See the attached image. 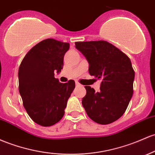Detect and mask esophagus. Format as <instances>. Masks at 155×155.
<instances>
[{"mask_svg": "<svg viewBox=\"0 0 155 155\" xmlns=\"http://www.w3.org/2000/svg\"><path fill=\"white\" fill-rule=\"evenodd\" d=\"M75 84H76V86H79V85H80V83H79V81H75Z\"/></svg>", "mask_w": 155, "mask_h": 155, "instance_id": "esophagus-1", "label": "esophagus"}]
</instances>
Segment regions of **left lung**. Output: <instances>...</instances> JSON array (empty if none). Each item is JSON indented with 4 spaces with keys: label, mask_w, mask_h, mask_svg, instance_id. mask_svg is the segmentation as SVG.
I'll return each mask as SVG.
<instances>
[{
    "label": "left lung",
    "mask_w": 155,
    "mask_h": 155,
    "mask_svg": "<svg viewBox=\"0 0 155 155\" xmlns=\"http://www.w3.org/2000/svg\"><path fill=\"white\" fill-rule=\"evenodd\" d=\"M89 62V74L101 80L100 91L85 86L82 106L93 121L109 124L125 113L132 94L135 71L130 58L104 40L75 42Z\"/></svg>",
    "instance_id": "1"
}]
</instances>
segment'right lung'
Listing matches in <instances>:
<instances>
[{"instance_id": "1", "label": "right lung", "mask_w": 155, "mask_h": 155, "mask_svg": "<svg viewBox=\"0 0 155 155\" xmlns=\"http://www.w3.org/2000/svg\"><path fill=\"white\" fill-rule=\"evenodd\" d=\"M68 42L46 39L26 54L19 71V92L29 117L37 124L50 127L63 117L75 81L59 82L54 72H61Z\"/></svg>"}]
</instances>
